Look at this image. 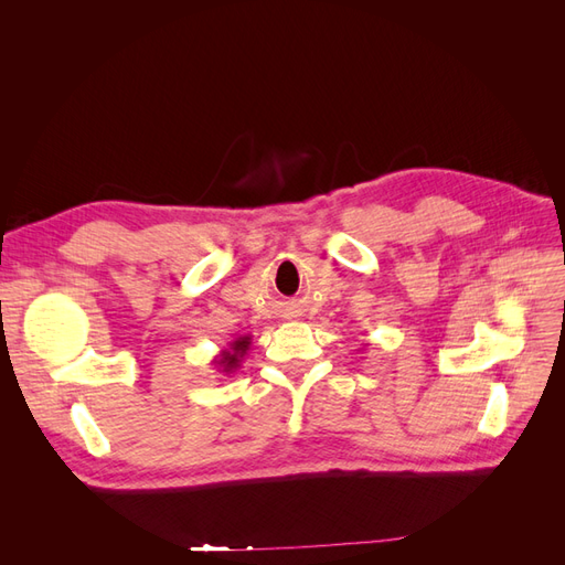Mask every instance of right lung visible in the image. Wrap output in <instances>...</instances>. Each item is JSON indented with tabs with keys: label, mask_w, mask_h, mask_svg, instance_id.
I'll list each match as a JSON object with an SVG mask.
<instances>
[{
	"label": "right lung",
	"mask_w": 565,
	"mask_h": 565,
	"mask_svg": "<svg viewBox=\"0 0 565 565\" xmlns=\"http://www.w3.org/2000/svg\"><path fill=\"white\" fill-rule=\"evenodd\" d=\"M252 347V334H243V337H235L228 349L221 351L216 358H214V367L216 372H224V374H233L237 367H241V363L245 361V355Z\"/></svg>",
	"instance_id": "1"
}]
</instances>
